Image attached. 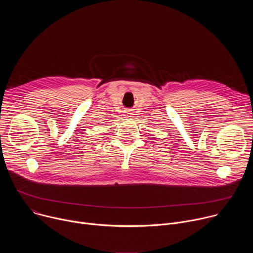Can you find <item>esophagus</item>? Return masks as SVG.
I'll return each instance as SVG.
<instances>
[{
	"label": "esophagus",
	"instance_id": "1",
	"mask_svg": "<svg viewBox=\"0 0 253 253\" xmlns=\"http://www.w3.org/2000/svg\"><path fill=\"white\" fill-rule=\"evenodd\" d=\"M125 113H126V114H125V115H126V117H131V115H132V113H131L130 111H126Z\"/></svg>",
	"mask_w": 253,
	"mask_h": 253
}]
</instances>
